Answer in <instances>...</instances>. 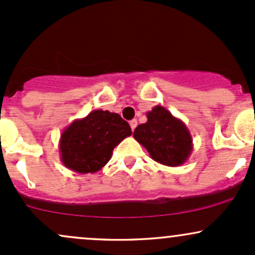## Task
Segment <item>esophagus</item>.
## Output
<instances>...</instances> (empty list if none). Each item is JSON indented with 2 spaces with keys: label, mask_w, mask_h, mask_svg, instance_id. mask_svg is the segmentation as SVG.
Returning <instances> with one entry per match:
<instances>
[{
  "label": "esophagus",
  "mask_w": 255,
  "mask_h": 255,
  "mask_svg": "<svg viewBox=\"0 0 255 255\" xmlns=\"http://www.w3.org/2000/svg\"><path fill=\"white\" fill-rule=\"evenodd\" d=\"M129 125H130L131 130H134V129H135L136 126H137V121H136V120H131V121L129 122Z\"/></svg>",
  "instance_id": "obj_1"
}]
</instances>
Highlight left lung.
I'll list each match as a JSON object with an SVG mask.
<instances>
[{
    "label": "left lung",
    "mask_w": 255,
    "mask_h": 255,
    "mask_svg": "<svg viewBox=\"0 0 255 255\" xmlns=\"http://www.w3.org/2000/svg\"><path fill=\"white\" fill-rule=\"evenodd\" d=\"M147 122L134 129L133 136L163 165L178 166L186 163L193 151V139L187 126L162 105L147 111Z\"/></svg>",
    "instance_id": "8db88e82"
}]
</instances>
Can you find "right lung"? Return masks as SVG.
I'll use <instances>...</instances> for the list:
<instances>
[{"instance_id": "add662e5", "label": "right lung", "mask_w": 255, "mask_h": 255, "mask_svg": "<svg viewBox=\"0 0 255 255\" xmlns=\"http://www.w3.org/2000/svg\"><path fill=\"white\" fill-rule=\"evenodd\" d=\"M129 135L130 126L119 114L93 110L63 129L60 137L61 162L79 174L97 172L109 162L114 148Z\"/></svg>"}]
</instances>
